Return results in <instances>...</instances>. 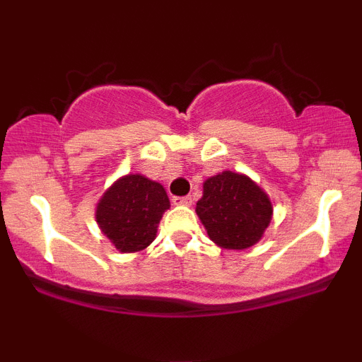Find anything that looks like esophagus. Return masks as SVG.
<instances>
[{
    "mask_svg": "<svg viewBox=\"0 0 362 362\" xmlns=\"http://www.w3.org/2000/svg\"><path fill=\"white\" fill-rule=\"evenodd\" d=\"M172 202L177 206H192V197L190 195H184V197H178V195H173Z\"/></svg>",
    "mask_w": 362,
    "mask_h": 362,
    "instance_id": "obj_1",
    "label": "esophagus"
}]
</instances>
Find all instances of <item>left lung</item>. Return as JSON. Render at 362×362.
<instances>
[{
    "instance_id": "8db88e82",
    "label": "left lung",
    "mask_w": 362,
    "mask_h": 362,
    "mask_svg": "<svg viewBox=\"0 0 362 362\" xmlns=\"http://www.w3.org/2000/svg\"><path fill=\"white\" fill-rule=\"evenodd\" d=\"M195 211L209 238L228 250L255 245L272 218L267 195L250 178L233 172L207 178Z\"/></svg>"
}]
</instances>
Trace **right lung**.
Listing matches in <instances>:
<instances>
[{
    "label": "right lung",
    "mask_w": 362,
    "mask_h": 362,
    "mask_svg": "<svg viewBox=\"0 0 362 362\" xmlns=\"http://www.w3.org/2000/svg\"><path fill=\"white\" fill-rule=\"evenodd\" d=\"M168 207L163 185L143 175H126L103 194L97 223L120 252H139L156 238L158 223Z\"/></svg>",
    "instance_id": "1"
}]
</instances>
